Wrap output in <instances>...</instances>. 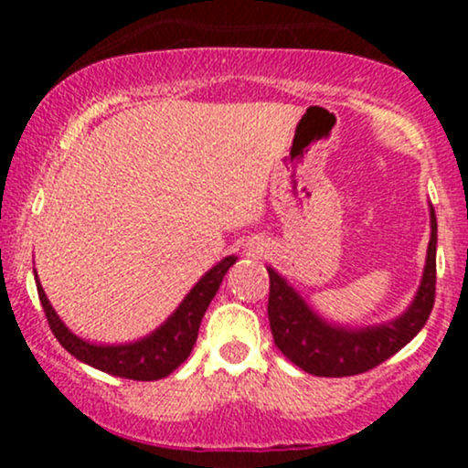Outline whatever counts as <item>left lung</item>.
<instances>
[{
  "instance_id": "1",
  "label": "left lung",
  "mask_w": 468,
  "mask_h": 468,
  "mask_svg": "<svg viewBox=\"0 0 468 468\" xmlns=\"http://www.w3.org/2000/svg\"><path fill=\"white\" fill-rule=\"evenodd\" d=\"M429 216H431V239H429L422 282L410 308L388 324L367 327L327 324L275 268L268 266V277H271L268 321H271L275 346L283 356L308 374L341 378V376L367 372L402 350L427 324L436 299L438 222L433 207Z\"/></svg>"
}]
</instances>
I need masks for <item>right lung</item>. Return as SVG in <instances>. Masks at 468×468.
<instances>
[{"instance_id": "right-lung-1", "label": "right lung", "mask_w": 468, "mask_h": 468, "mask_svg": "<svg viewBox=\"0 0 468 468\" xmlns=\"http://www.w3.org/2000/svg\"><path fill=\"white\" fill-rule=\"evenodd\" d=\"M238 257L229 255L224 257L219 264L204 275L191 292L182 299V303L176 308V313L165 321L163 325L155 327L152 335L138 338L133 343H121V346H96V343L83 341V338L69 332L66 324L58 319L50 302H48L44 288H41L39 277H37V292H39V302L44 305V313L48 324H50L52 335L61 343L66 350L79 358L80 363L92 365V367L107 372L112 376H121V378L132 380H158L165 378L189 358V354L196 346L197 330H200V321L207 313L208 303L216 297L219 283L230 266L235 264Z\"/></svg>"}]
</instances>
